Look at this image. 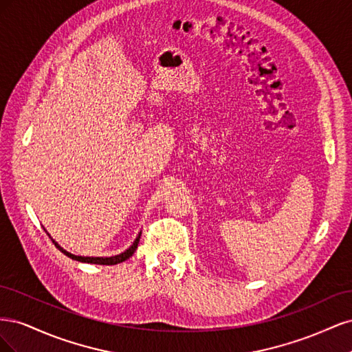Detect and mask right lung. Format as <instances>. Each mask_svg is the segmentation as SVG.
<instances>
[{
	"label": "right lung",
	"instance_id": "1",
	"mask_svg": "<svg viewBox=\"0 0 352 352\" xmlns=\"http://www.w3.org/2000/svg\"><path fill=\"white\" fill-rule=\"evenodd\" d=\"M140 238H141V232H140V235L136 236V239L133 241V243L131 245L129 248H127L124 252H122V254H117V255H113V257H82V255H74V254H70L69 251H66V250H63L60 245L52 239V242H54V245L56 247L63 252V254H66L67 257H70L72 260H76V261H82V263H91V264H102V265H113V264H119V263H123L124 260H127L129 257H132L133 255V252L136 251V248H138V243H140Z\"/></svg>",
	"mask_w": 352,
	"mask_h": 352
}]
</instances>
